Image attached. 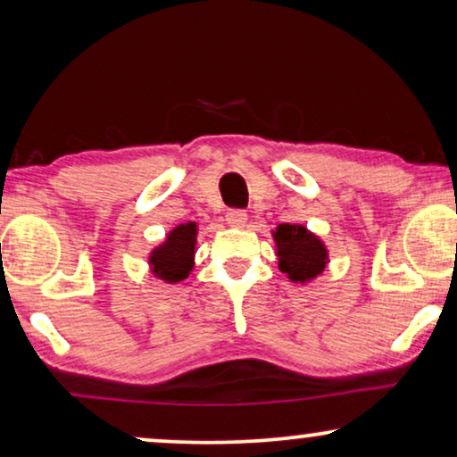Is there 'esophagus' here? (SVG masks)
Returning <instances> with one entry per match:
<instances>
[{
  "mask_svg": "<svg viewBox=\"0 0 457 457\" xmlns=\"http://www.w3.org/2000/svg\"><path fill=\"white\" fill-rule=\"evenodd\" d=\"M227 222H228V227H235V228L245 227V222H247V212H245V210H237V208L228 210V212H227Z\"/></svg>",
  "mask_w": 457,
  "mask_h": 457,
  "instance_id": "obj_1",
  "label": "esophagus"
}]
</instances>
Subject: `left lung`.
<instances>
[{
    "instance_id": "left-lung-1",
    "label": "left lung",
    "mask_w": 457,
    "mask_h": 457,
    "mask_svg": "<svg viewBox=\"0 0 457 457\" xmlns=\"http://www.w3.org/2000/svg\"><path fill=\"white\" fill-rule=\"evenodd\" d=\"M278 268L293 283H308L322 274L328 253L324 243L302 224H278L274 230Z\"/></svg>"
}]
</instances>
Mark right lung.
<instances>
[{"instance_id": "add662e5", "label": "right lung", "mask_w": 457, "mask_h": 457, "mask_svg": "<svg viewBox=\"0 0 457 457\" xmlns=\"http://www.w3.org/2000/svg\"><path fill=\"white\" fill-rule=\"evenodd\" d=\"M195 222L179 224L177 228L168 233L166 241L149 255V264H152L155 277L166 280V283H179V280L189 277L193 255H195Z\"/></svg>"}]
</instances>
